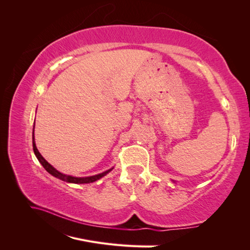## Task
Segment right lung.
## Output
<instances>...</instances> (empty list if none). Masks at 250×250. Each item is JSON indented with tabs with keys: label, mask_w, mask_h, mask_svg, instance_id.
Listing matches in <instances>:
<instances>
[{
	"label": "right lung",
	"mask_w": 250,
	"mask_h": 250,
	"mask_svg": "<svg viewBox=\"0 0 250 250\" xmlns=\"http://www.w3.org/2000/svg\"><path fill=\"white\" fill-rule=\"evenodd\" d=\"M35 125V124H34ZM32 143H33V151H34V154L37 157V160L42 165V167L47 170L48 173H50L51 175H53L54 177L62 180V181H66V183H70V184H90V183H94V181H97L98 179L102 178L103 176L106 175L107 173H109L113 168L107 170V171H104L100 174H97V175H93V176H86V177H75L72 175H66V174H63L62 172H59L58 170H56L54 167H53L52 165H50L44 158L42 156V154L40 153V151L37 150L36 145H35V139H34V127H33V133H32Z\"/></svg>",
	"instance_id": "1"
}]
</instances>
